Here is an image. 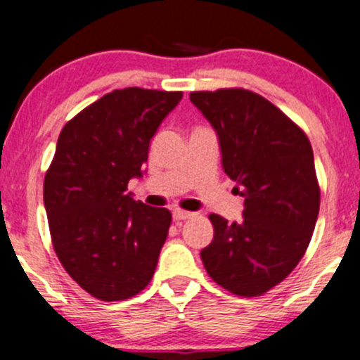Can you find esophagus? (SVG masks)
<instances>
[{
    "label": "esophagus",
    "instance_id": "esophagus-1",
    "mask_svg": "<svg viewBox=\"0 0 360 360\" xmlns=\"http://www.w3.org/2000/svg\"><path fill=\"white\" fill-rule=\"evenodd\" d=\"M192 215H194V213L185 212V210H175V212H173V219L175 220H187V219H191Z\"/></svg>",
    "mask_w": 360,
    "mask_h": 360
}]
</instances>
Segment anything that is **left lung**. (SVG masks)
Segmentation results:
<instances>
[{
  "instance_id": "obj_1",
  "label": "left lung",
  "mask_w": 360,
  "mask_h": 360,
  "mask_svg": "<svg viewBox=\"0 0 360 360\" xmlns=\"http://www.w3.org/2000/svg\"><path fill=\"white\" fill-rule=\"evenodd\" d=\"M219 134L222 168L243 195V220L212 213L206 273L229 292L255 297L290 275L308 248L320 187L308 136L273 103L247 89L191 92Z\"/></svg>"
}]
</instances>
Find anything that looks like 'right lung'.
Instances as JSON below:
<instances>
[{"label":"right lung","instance_id":"right-lung-1","mask_svg":"<svg viewBox=\"0 0 360 360\" xmlns=\"http://www.w3.org/2000/svg\"><path fill=\"white\" fill-rule=\"evenodd\" d=\"M184 92L126 87L68 120L45 173L52 245L68 275L91 296L122 301L150 283L172 213L134 201L150 140Z\"/></svg>","mask_w":360,"mask_h":360}]
</instances>
